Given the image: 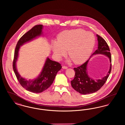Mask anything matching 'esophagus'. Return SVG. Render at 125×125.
<instances>
[{"instance_id":"obj_1","label":"esophagus","mask_w":125,"mask_h":125,"mask_svg":"<svg viewBox=\"0 0 125 125\" xmlns=\"http://www.w3.org/2000/svg\"><path fill=\"white\" fill-rule=\"evenodd\" d=\"M62 68L64 69H67V67L65 66H62Z\"/></svg>"}]
</instances>
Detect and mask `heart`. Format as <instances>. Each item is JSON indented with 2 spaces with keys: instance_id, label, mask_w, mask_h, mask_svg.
<instances>
[{
  "instance_id": "heart-1",
  "label": "heart",
  "mask_w": 125,
  "mask_h": 125,
  "mask_svg": "<svg viewBox=\"0 0 125 125\" xmlns=\"http://www.w3.org/2000/svg\"><path fill=\"white\" fill-rule=\"evenodd\" d=\"M95 44L94 35L81 29L65 30L61 32L57 41L52 42V48L57 60L68 56L75 64H81L87 60L92 53Z\"/></svg>"
}]
</instances>
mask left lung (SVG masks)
<instances>
[{
    "label": "left lung",
    "instance_id": "left-lung-1",
    "mask_svg": "<svg viewBox=\"0 0 125 125\" xmlns=\"http://www.w3.org/2000/svg\"><path fill=\"white\" fill-rule=\"evenodd\" d=\"M96 36L98 41L97 49L92 54L90 58L98 54L106 56L110 60V68L105 76L101 79L95 80L90 77L88 75L87 66L90 58L82 65L74 68L75 75L73 80L71 81L72 86L76 91L83 95L93 93L100 89L105 83L111 71L112 59L109 47L107 42L102 37L98 35H96Z\"/></svg>",
    "mask_w": 125,
    "mask_h": 125
}]
</instances>
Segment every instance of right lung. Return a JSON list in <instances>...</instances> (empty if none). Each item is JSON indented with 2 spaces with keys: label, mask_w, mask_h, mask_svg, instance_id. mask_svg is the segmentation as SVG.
I'll return each mask as SVG.
<instances>
[{
  "label": "right lung",
  "mask_w": 125,
  "mask_h": 125,
  "mask_svg": "<svg viewBox=\"0 0 125 125\" xmlns=\"http://www.w3.org/2000/svg\"><path fill=\"white\" fill-rule=\"evenodd\" d=\"M42 29V25H36L19 39L15 49L13 62V71L21 85L27 90L36 93L42 92L49 88L53 83L57 73L62 68L59 63L52 61L47 57L40 74L36 78L28 80L21 77L18 73L16 62L20 47L38 37L43 36Z\"/></svg>",
  "instance_id": "add662e5"
}]
</instances>
